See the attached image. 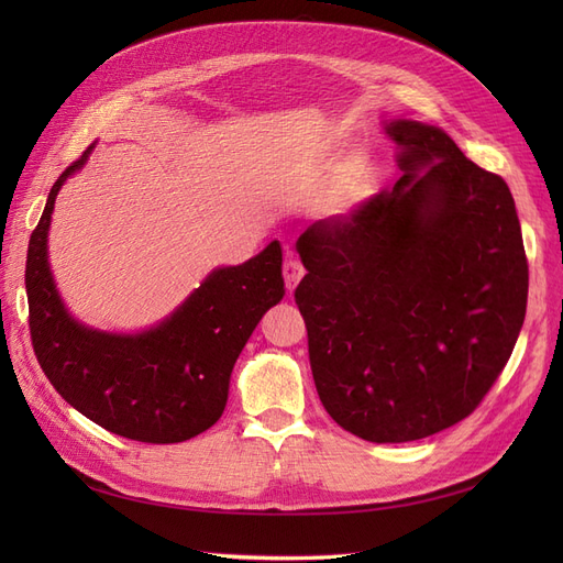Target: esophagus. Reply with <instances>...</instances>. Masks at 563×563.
Masks as SVG:
<instances>
[{
    "label": "esophagus",
    "mask_w": 563,
    "mask_h": 563,
    "mask_svg": "<svg viewBox=\"0 0 563 563\" xmlns=\"http://www.w3.org/2000/svg\"><path fill=\"white\" fill-rule=\"evenodd\" d=\"M305 277V267H302V263L296 258L294 253H288L286 255V261H284V282H286V288L288 291H296V286L300 284V279Z\"/></svg>",
    "instance_id": "1"
}]
</instances>
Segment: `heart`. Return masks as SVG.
<instances>
[{
	"label": "heart",
	"instance_id": "1",
	"mask_svg": "<svg viewBox=\"0 0 563 563\" xmlns=\"http://www.w3.org/2000/svg\"><path fill=\"white\" fill-rule=\"evenodd\" d=\"M378 168L364 152L333 155L327 164V183H323L317 216L323 223L343 225L360 213L371 197L378 192Z\"/></svg>",
	"mask_w": 563,
	"mask_h": 563
}]
</instances>
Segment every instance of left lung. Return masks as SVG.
Instances as JSON below:
<instances>
[{
    "label": "left lung",
    "instance_id": "1",
    "mask_svg": "<svg viewBox=\"0 0 563 563\" xmlns=\"http://www.w3.org/2000/svg\"><path fill=\"white\" fill-rule=\"evenodd\" d=\"M401 178L343 225L298 240L296 302L319 399L376 444L467 418L515 350L528 265L507 183L446 131L387 119Z\"/></svg>",
    "mask_w": 563,
    "mask_h": 563
}]
</instances>
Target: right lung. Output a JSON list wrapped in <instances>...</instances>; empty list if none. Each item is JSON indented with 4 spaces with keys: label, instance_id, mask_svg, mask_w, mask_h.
<instances>
[{
    "label": "right lung",
    "instance_id": "right-lung-1",
    "mask_svg": "<svg viewBox=\"0 0 563 563\" xmlns=\"http://www.w3.org/2000/svg\"><path fill=\"white\" fill-rule=\"evenodd\" d=\"M96 143L65 168L30 236L25 288L37 362L58 395L112 434L178 444L223 416L230 376L263 314L284 298L282 246L269 242L242 265L216 267L155 327L112 333L67 312L48 265L51 213L63 183Z\"/></svg>",
    "mask_w": 563,
    "mask_h": 563
}]
</instances>
